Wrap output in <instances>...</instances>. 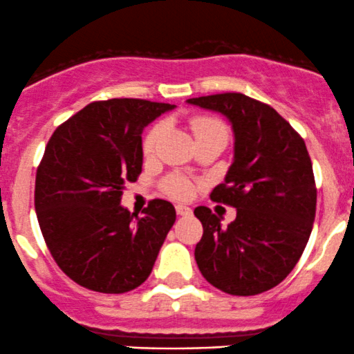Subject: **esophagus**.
Listing matches in <instances>:
<instances>
[{
	"mask_svg": "<svg viewBox=\"0 0 354 354\" xmlns=\"http://www.w3.org/2000/svg\"><path fill=\"white\" fill-rule=\"evenodd\" d=\"M176 210H177L178 216H190V214H192V209L187 207V205H182V204H177Z\"/></svg>",
	"mask_w": 354,
	"mask_h": 354,
	"instance_id": "34e87169",
	"label": "esophagus"
}]
</instances>
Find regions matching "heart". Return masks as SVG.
Listing matches in <instances>:
<instances>
[{"label":"heart","mask_w":354,"mask_h":354,"mask_svg":"<svg viewBox=\"0 0 354 354\" xmlns=\"http://www.w3.org/2000/svg\"><path fill=\"white\" fill-rule=\"evenodd\" d=\"M190 129H192L194 135H196V140L198 138L205 137V135L210 133H217V132H227L225 130V125L222 124L221 120L212 117H194L190 118L189 122ZM165 132V125L164 124H157L153 125L152 129L149 130L144 138V156L145 157H152L153 153L157 152V147L160 144L162 137H164ZM164 189L169 196L176 197V198H189L192 197L194 194V184L189 180V178L182 177V176H170L165 178L164 182Z\"/></svg>","instance_id":"heart-1"}]
</instances>
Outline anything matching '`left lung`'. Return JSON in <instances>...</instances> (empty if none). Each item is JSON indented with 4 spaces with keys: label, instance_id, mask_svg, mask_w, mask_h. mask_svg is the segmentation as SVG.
Returning <instances> with one entry per match:
<instances>
[{
    "label": "left lung",
    "instance_id": "obj_1",
    "mask_svg": "<svg viewBox=\"0 0 354 354\" xmlns=\"http://www.w3.org/2000/svg\"><path fill=\"white\" fill-rule=\"evenodd\" d=\"M232 125L234 160L214 202L236 207L227 227L198 205L204 234L196 245L205 281L232 296H254L286 279L299 261L316 216V185L299 133L272 106L242 93L189 98Z\"/></svg>",
    "mask_w": 354,
    "mask_h": 354
}]
</instances>
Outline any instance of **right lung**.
<instances>
[{"mask_svg": "<svg viewBox=\"0 0 354 354\" xmlns=\"http://www.w3.org/2000/svg\"><path fill=\"white\" fill-rule=\"evenodd\" d=\"M170 103L93 102L55 130L35 182V209L55 263L83 288L120 295L152 272L176 209L150 201L138 217L120 204L142 172V132Z\"/></svg>", "mask_w": 354, "mask_h": 354, "instance_id": "right-lung-1", "label": "right lung"}]
</instances>
